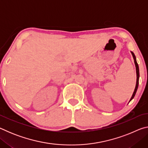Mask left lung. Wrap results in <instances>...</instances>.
<instances>
[{"mask_svg": "<svg viewBox=\"0 0 148 148\" xmlns=\"http://www.w3.org/2000/svg\"><path fill=\"white\" fill-rule=\"evenodd\" d=\"M131 53L132 55V57H133V59H134V64H135V66H136V87H135V89H134V91L133 92V94H132V97L131 99H130V101H131V100L134 98L135 95H136V91L138 89V84H139V77H140V73H139V67H138V64L137 62H136V57H135L134 54L133 52L131 51Z\"/></svg>", "mask_w": 148, "mask_h": 148, "instance_id": "left-lung-1", "label": "left lung"}]
</instances>
